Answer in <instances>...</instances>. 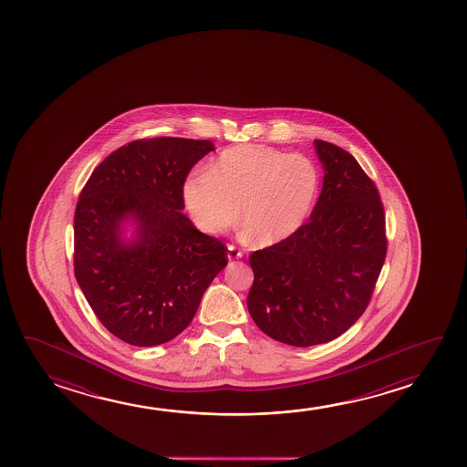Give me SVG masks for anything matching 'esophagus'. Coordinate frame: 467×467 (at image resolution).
Listing matches in <instances>:
<instances>
[{
	"instance_id": "34e87169",
	"label": "esophagus",
	"mask_w": 467,
	"mask_h": 467,
	"mask_svg": "<svg viewBox=\"0 0 467 467\" xmlns=\"http://www.w3.org/2000/svg\"><path fill=\"white\" fill-rule=\"evenodd\" d=\"M226 255H228V260L233 262V260H239V258H243V252H241V250H237L234 245H228V252H226Z\"/></svg>"
}]
</instances>
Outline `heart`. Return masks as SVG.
<instances>
[{"mask_svg": "<svg viewBox=\"0 0 467 467\" xmlns=\"http://www.w3.org/2000/svg\"><path fill=\"white\" fill-rule=\"evenodd\" d=\"M317 167L305 154L266 145L224 150L183 185V201L199 230L220 234L241 223L256 245L287 241L306 222L319 194Z\"/></svg>", "mask_w": 467, "mask_h": 467, "instance_id": "heart-1", "label": "heart"}]
</instances>
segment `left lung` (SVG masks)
Here are the masks:
<instances>
[{"label": "left lung", "mask_w": 467, "mask_h": 467, "mask_svg": "<svg viewBox=\"0 0 467 467\" xmlns=\"http://www.w3.org/2000/svg\"><path fill=\"white\" fill-rule=\"evenodd\" d=\"M324 183L309 222L250 255L252 319L268 337L307 348L338 338L364 314L388 241L377 186L343 148L314 140Z\"/></svg>", "instance_id": "1"}]
</instances>
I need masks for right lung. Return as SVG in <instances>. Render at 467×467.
<instances>
[{
	"mask_svg": "<svg viewBox=\"0 0 467 467\" xmlns=\"http://www.w3.org/2000/svg\"><path fill=\"white\" fill-rule=\"evenodd\" d=\"M213 143L179 137L134 140L90 173L75 211V275L103 327L134 346H156L190 326L226 247L196 230L183 185ZM136 223L135 239L121 236Z\"/></svg>",
	"mask_w": 467,
	"mask_h": 467,
	"instance_id": "obj_1",
	"label": "right lung"
}]
</instances>
